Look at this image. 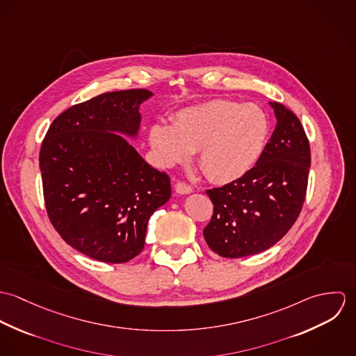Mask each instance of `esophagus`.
I'll use <instances>...</instances> for the list:
<instances>
[{
	"mask_svg": "<svg viewBox=\"0 0 356 356\" xmlns=\"http://www.w3.org/2000/svg\"><path fill=\"white\" fill-rule=\"evenodd\" d=\"M175 192L179 193V195H189V193L193 192V188L191 185H188L186 182H184V181H178L175 184Z\"/></svg>",
	"mask_w": 356,
	"mask_h": 356,
	"instance_id": "1",
	"label": "esophagus"
}]
</instances>
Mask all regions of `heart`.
<instances>
[{
  "label": "heart",
  "instance_id": "b5f03b06",
  "mask_svg": "<svg viewBox=\"0 0 356 356\" xmlns=\"http://www.w3.org/2000/svg\"><path fill=\"white\" fill-rule=\"evenodd\" d=\"M268 136L266 113L254 104L213 100L179 111L172 126L153 124L148 133L163 167L186 163L199 152V164L213 182H230L248 172Z\"/></svg>",
  "mask_w": 356,
  "mask_h": 356
}]
</instances>
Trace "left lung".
Masks as SVG:
<instances>
[{"mask_svg": "<svg viewBox=\"0 0 356 356\" xmlns=\"http://www.w3.org/2000/svg\"><path fill=\"white\" fill-rule=\"evenodd\" d=\"M270 105L277 126L256 165L236 181L205 192L213 212L204 227V238L222 257L268 250L289 232L303 208L309 143L291 109L277 102Z\"/></svg>", "mask_w": 356, "mask_h": 356, "instance_id": "1", "label": "left lung"}]
</instances>
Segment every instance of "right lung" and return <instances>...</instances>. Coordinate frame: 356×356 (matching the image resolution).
Here are the masks:
<instances>
[{
	"label": "right lung",
	"mask_w": 356,
	"mask_h": 356,
	"mask_svg": "<svg viewBox=\"0 0 356 356\" xmlns=\"http://www.w3.org/2000/svg\"><path fill=\"white\" fill-rule=\"evenodd\" d=\"M152 92L104 93L53 122L40 151L48 216L61 238L92 259L124 263L144 250L148 220L171 196L170 178L119 134L137 136Z\"/></svg>",
	"instance_id": "obj_1"
}]
</instances>
